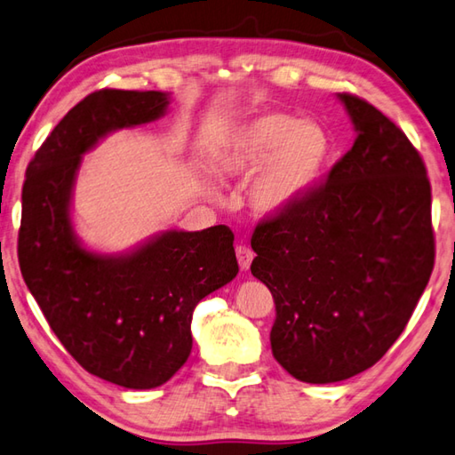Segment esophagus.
<instances>
[{"mask_svg": "<svg viewBox=\"0 0 455 455\" xmlns=\"http://www.w3.org/2000/svg\"><path fill=\"white\" fill-rule=\"evenodd\" d=\"M252 259H254V252L249 249V246H244V244L236 246V260H238V267H241L243 270L251 268Z\"/></svg>", "mask_w": 455, "mask_h": 455, "instance_id": "esophagus-1", "label": "esophagus"}]
</instances>
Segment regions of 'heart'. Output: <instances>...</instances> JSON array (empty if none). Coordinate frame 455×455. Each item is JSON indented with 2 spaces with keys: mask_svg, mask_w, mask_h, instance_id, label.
<instances>
[{
  "mask_svg": "<svg viewBox=\"0 0 455 455\" xmlns=\"http://www.w3.org/2000/svg\"><path fill=\"white\" fill-rule=\"evenodd\" d=\"M332 156L328 131L312 119L270 111L238 123L211 155L212 172L220 180L252 176L249 185L251 209L260 217H278L307 196ZM203 191L219 196L211 180Z\"/></svg>",
  "mask_w": 455,
  "mask_h": 455,
  "instance_id": "heart-1",
  "label": "heart"
}]
</instances>
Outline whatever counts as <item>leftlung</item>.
Returning a JSON list of instances; mask_svg holds the SVG:
<instances>
[{
	"label": "left lung",
	"instance_id": "left-lung-1",
	"mask_svg": "<svg viewBox=\"0 0 455 455\" xmlns=\"http://www.w3.org/2000/svg\"><path fill=\"white\" fill-rule=\"evenodd\" d=\"M356 141L324 185L259 222L252 276L276 304L272 356L300 382L374 366L398 340L434 270L432 187L400 127L338 93Z\"/></svg>",
	"mask_w": 455,
	"mask_h": 455
}]
</instances>
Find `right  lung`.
<instances>
[{
  "mask_svg": "<svg viewBox=\"0 0 455 455\" xmlns=\"http://www.w3.org/2000/svg\"><path fill=\"white\" fill-rule=\"evenodd\" d=\"M169 93L101 89L79 101L37 148L21 193V275L73 358L107 382L151 390L185 364L193 310L236 276L225 225L164 230L125 254L81 244L71 220L81 156L113 131L161 119Z\"/></svg>",
  "mask_w": 455,
  "mask_h": 455,
  "instance_id": "right-lung-1",
  "label": "right lung"
}]
</instances>
